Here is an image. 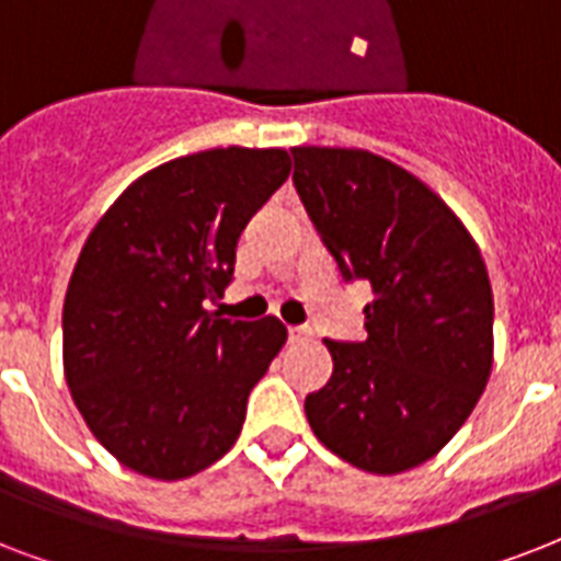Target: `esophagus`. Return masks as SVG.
<instances>
[{
	"mask_svg": "<svg viewBox=\"0 0 561 561\" xmlns=\"http://www.w3.org/2000/svg\"><path fill=\"white\" fill-rule=\"evenodd\" d=\"M288 337L290 343H306L311 341V329H308V325H290Z\"/></svg>",
	"mask_w": 561,
	"mask_h": 561,
	"instance_id": "obj_1",
	"label": "esophagus"
}]
</instances>
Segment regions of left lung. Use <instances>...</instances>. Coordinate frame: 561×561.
<instances>
[{"label": "left lung", "mask_w": 561, "mask_h": 561, "mask_svg": "<svg viewBox=\"0 0 561 561\" xmlns=\"http://www.w3.org/2000/svg\"><path fill=\"white\" fill-rule=\"evenodd\" d=\"M294 186L343 282L364 279L367 341H323L334 369L308 392L317 439L373 474L431 460L492 373V285L474 238L396 162L294 148Z\"/></svg>", "instance_id": "left-lung-1"}]
</instances>
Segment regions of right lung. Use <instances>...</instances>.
Segmentation results:
<instances>
[{
	"label": "right lung",
	"mask_w": 561,
	"mask_h": 561,
	"mask_svg": "<svg viewBox=\"0 0 561 561\" xmlns=\"http://www.w3.org/2000/svg\"><path fill=\"white\" fill-rule=\"evenodd\" d=\"M288 174L282 148L180 157L130 183L87 238L64 302L66 383L127 469L183 480L236 445L288 332L203 302L232 282L238 236Z\"/></svg>",
	"instance_id": "add662e5"
}]
</instances>
